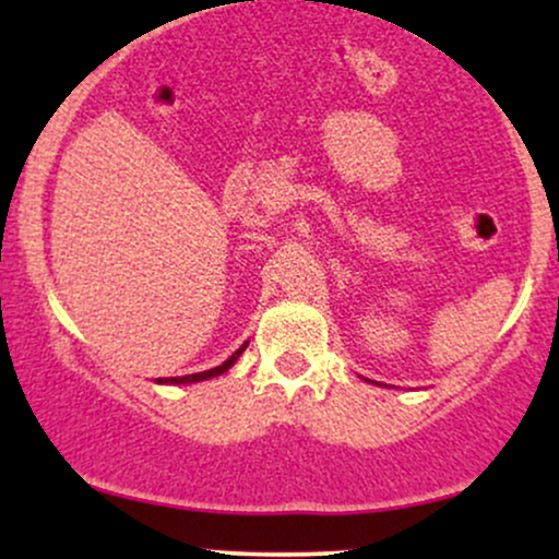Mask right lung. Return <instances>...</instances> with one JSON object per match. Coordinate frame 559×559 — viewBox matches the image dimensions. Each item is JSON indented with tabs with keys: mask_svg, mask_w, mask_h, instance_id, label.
Instances as JSON below:
<instances>
[{
	"mask_svg": "<svg viewBox=\"0 0 559 559\" xmlns=\"http://www.w3.org/2000/svg\"><path fill=\"white\" fill-rule=\"evenodd\" d=\"M243 349H247V344L239 346V349H236L234 355H230L226 362H223V365H217V368H213V370H204V373H191V376H181V378H165V381H163V378H159V383H194V381H204V378H215V376L226 373V370L230 368V365H234L236 360H239V355H241Z\"/></svg>",
	"mask_w": 559,
	"mask_h": 559,
	"instance_id": "1",
	"label": "right lung"
}]
</instances>
